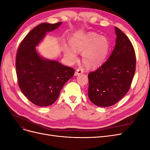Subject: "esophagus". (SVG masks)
Masks as SVG:
<instances>
[{"label": "esophagus", "instance_id": "1", "mask_svg": "<svg viewBox=\"0 0 150 150\" xmlns=\"http://www.w3.org/2000/svg\"><path fill=\"white\" fill-rule=\"evenodd\" d=\"M83 72H84V69H83V68H81V67L78 68L75 72V76H78L81 74H83Z\"/></svg>", "mask_w": 150, "mask_h": 150}]
</instances>
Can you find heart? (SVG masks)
Instances as JSON below:
<instances>
[{
    "label": "heart",
    "mask_w": 150,
    "mask_h": 150,
    "mask_svg": "<svg viewBox=\"0 0 150 150\" xmlns=\"http://www.w3.org/2000/svg\"><path fill=\"white\" fill-rule=\"evenodd\" d=\"M71 47L64 45L63 51L65 55L72 61L77 59L76 52H82L84 64L88 68H94L101 65L106 57L110 49L107 38L94 33L78 35L70 40Z\"/></svg>",
    "instance_id": "b5f03b06"
}]
</instances>
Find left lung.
<instances>
[{
    "instance_id": "left-lung-1",
    "label": "left lung",
    "mask_w": 150,
    "mask_h": 150,
    "mask_svg": "<svg viewBox=\"0 0 150 150\" xmlns=\"http://www.w3.org/2000/svg\"><path fill=\"white\" fill-rule=\"evenodd\" d=\"M116 45L111 56L88 74V97L98 106L114 105L128 93L136 69V56L128 38L116 27Z\"/></svg>"
}]
</instances>
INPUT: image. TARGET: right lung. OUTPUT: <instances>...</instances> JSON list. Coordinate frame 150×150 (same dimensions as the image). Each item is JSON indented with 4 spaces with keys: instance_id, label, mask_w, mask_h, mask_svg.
<instances>
[{
    "instance_id": "right-lung-1",
    "label": "right lung",
    "mask_w": 150,
    "mask_h": 150,
    "mask_svg": "<svg viewBox=\"0 0 150 150\" xmlns=\"http://www.w3.org/2000/svg\"><path fill=\"white\" fill-rule=\"evenodd\" d=\"M62 23H42L27 34L19 45L16 55L18 84L24 96L39 106L52 104L67 81L73 77L74 69L57 61L40 56L35 47L48 32Z\"/></svg>"
}]
</instances>
